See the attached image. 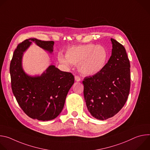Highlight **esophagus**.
<instances>
[{
    "label": "esophagus",
    "instance_id": "obj_1",
    "mask_svg": "<svg viewBox=\"0 0 150 150\" xmlns=\"http://www.w3.org/2000/svg\"><path fill=\"white\" fill-rule=\"evenodd\" d=\"M75 80L76 81L78 82V81H81V78H80V77H79V76L75 75Z\"/></svg>",
    "mask_w": 150,
    "mask_h": 150
}]
</instances>
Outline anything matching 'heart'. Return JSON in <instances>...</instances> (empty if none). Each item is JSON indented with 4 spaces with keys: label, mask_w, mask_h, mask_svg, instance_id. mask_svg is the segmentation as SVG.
<instances>
[{
    "label": "heart",
    "mask_w": 150,
    "mask_h": 150,
    "mask_svg": "<svg viewBox=\"0 0 150 150\" xmlns=\"http://www.w3.org/2000/svg\"><path fill=\"white\" fill-rule=\"evenodd\" d=\"M109 59V53L101 45L87 44L73 46L65 53L58 54V60L66 68L70 64L78 65V70L85 76L98 74L105 68Z\"/></svg>",
    "instance_id": "heart-1"
}]
</instances>
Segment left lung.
<instances>
[{"instance_id":"8db88e82","label":"left lung","mask_w":150,"mask_h":150,"mask_svg":"<svg viewBox=\"0 0 150 150\" xmlns=\"http://www.w3.org/2000/svg\"><path fill=\"white\" fill-rule=\"evenodd\" d=\"M112 52L101 72L85 77L83 96L88 112L97 119L117 114L125 105L131 87L130 62L123 45L111 38Z\"/></svg>"}]
</instances>
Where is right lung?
<instances>
[{
  "label": "right lung",
  "mask_w": 150,
  "mask_h": 150,
  "mask_svg": "<svg viewBox=\"0 0 150 150\" xmlns=\"http://www.w3.org/2000/svg\"><path fill=\"white\" fill-rule=\"evenodd\" d=\"M32 42L51 53L53 51V41L29 38L19 43L10 64L11 87L19 105L27 116L38 120H50L61 113L74 76L54 65L49 66L40 76L27 75L23 69L22 58Z\"/></svg>",
  "instance_id": "1"
}]
</instances>
